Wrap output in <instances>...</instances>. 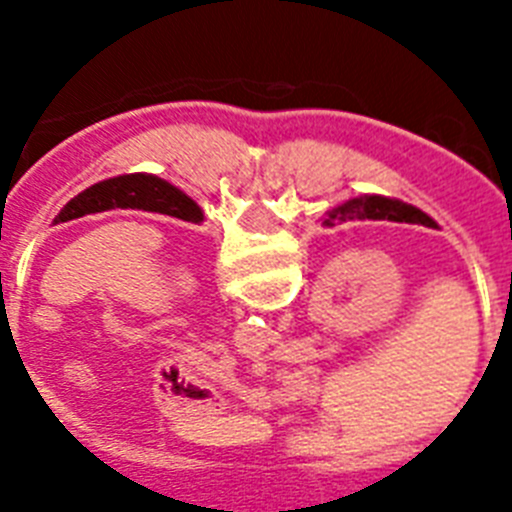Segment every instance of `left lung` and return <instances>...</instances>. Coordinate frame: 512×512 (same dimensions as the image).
<instances>
[{
	"mask_svg": "<svg viewBox=\"0 0 512 512\" xmlns=\"http://www.w3.org/2000/svg\"><path fill=\"white\" fill-rule=\"evenodd\" d=\"M108 209H143V212H159V215H170L177 220H188V223L204 220L199 204L188 199L183 191H177L175 185L156 175L135 172V175H119L95 183L92 188L74 196L60 209L55 223H68L76 217L108 212Z\"/></svg>",
	"mask_w": 512,
	"mask_h": 512,
	"instance_id": "obj_1",
	"label": "left lung"
}]
</instances>
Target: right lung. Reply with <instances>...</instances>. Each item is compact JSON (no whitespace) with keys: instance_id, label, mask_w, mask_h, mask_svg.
Wrapping results in <instances>:
<instances>
[{"instance_id":"right-lung-1","label":"right lung","mask_w":512,"mask_h":512,"mask_svg":"<svg viewBox=\"0 0 512 512\" xmlns=\"http://www.w3.org/2000/svg\"><path fill=\"white\" fill-rule=\"evenodd\" d=\"M348 220H393V223H417L425 228H438L436 220L425 215L422 209L398 199H385V196H356V199L345 201L340 207L329 209L324 225L348 223Z\"/></svg>"}]
</instances>
